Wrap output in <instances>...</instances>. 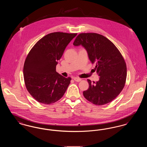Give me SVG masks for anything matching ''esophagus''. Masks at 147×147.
I'll return each mask as SVG.
<instances>
[{
    "mask_svg": "<svg viewBox=\"0 0 147 147\" xmlns=\"http://www.w3.org/2000/svg\"><path fill=\"white\" fill-rule=\"evenodd\" d=\"M74 80L76 82H80V81L82 80V79H81L80 78H77V77L74 78Z\"/></svg>",
    "mask_w": 147,
    "mask_h": 147,
    "instance_id": "34e87169",
    "label": "esophagus"
}]
</instances>
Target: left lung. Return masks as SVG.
<instances>
[{"label":"left lung","mask_w":147,"mask_h":147,"mask_svg":"<svg viewBox=\"0 0 147 147\" xmlns=\"http://www.w3.org/2000/svg\"><path fill=\"white\" fill-rule=\"evenodd\" d=\"M73 45H81L86 49L91 63L96 64L100 76L93 84L88 79L89 86L83 91L84 97L95 105L110 102L119 95L126 83L127 68L121 53L109 39L96 33L79 34Z\"/></svg>","instance_id":"obj_1"}]
</instances>
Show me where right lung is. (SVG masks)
Instances as JSON below:
<instances>
[{
    "label": "right lung",
    "mask_w": 147,
    "mask_h": 147,
    "mask_svg": "<svg viewBox=\"0 0 147 147\" xmlns=\"http://www.w3.org/2000/svg\"><path fill=\"white\" fill-rule=\"evenodd\" d=\"M77 35L51 33L40 40L28 53L23 69L24 81L29 93L38 102L53 104L67 90L71 78L58 73L56 65L66 47Z\"/></svg>",
    "instance_id": "add662e5"
}]
</instances>
